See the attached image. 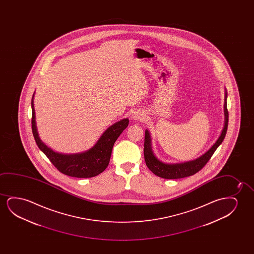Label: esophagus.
<instances>
[{"instance_id":"34e87169","label":"esophagus","mask_w":254,"mask_h":254,"mask_svg":"<svg viewBox=\"0 0 254 254\" xmlns=\"http://www.w3.org/2000/svg\"><path fill=\"white\" fill-rule=\"evenodd\" d=\"M145 117H146V115L143 112L137 111L133 114V120H135V121H143V120H145Z\"/></svg>"}]
</instances>
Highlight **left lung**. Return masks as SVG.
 <instances>
[{
    "label": "left lung",
    "mask_w": 254,
    "mask_h": 254,
    "mask_svg": "<svg viewBox=\"0 0 254 254\" xmlns=\"http://www.w3.org/2000/svg\"><path fill=\"white\" fill-rule=\"evenodd\" d=\"M224 126L220 135L216 142L212 145L205 153L198 157L195 160H189L181 163H165L160 161L153 153L152 148V138L149 131L146 129L145 132V142H144V158L146 166L153 174L163 179L174 180L181 178L188 177L200 170L205 164L208 162L210 158L214 153L216 149L223 142L225 139L227 126H228V111H227V91L225 88V99H224Z\"/></svg>",
    "instance_id": "8db88e82"
}]
</instances>
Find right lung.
Here are the masks:
<instances>
[{
    "mask_svg": "<svg viewBox=\"0 0 254 254\" xmlns=\"http://www.w3.org/2000/svg\"><path fill=\"white\" fill-rule=\"evenodd\" d=\"M34 96L31 101L32 132L40 150L49 158L53 165L63 174L75 178H91L97 176L108 167L112 149L116 139L128 126L129 120L123 119L115 122L105 130L97 142L90 149L82 153H57L47 146L39 137L35 122Z\"/></svg>",
    "mask_w": 254,
    "mask_h": 254,
    "instance_id": "obj_1",
    "label": "right lung"
}]
</instances>
